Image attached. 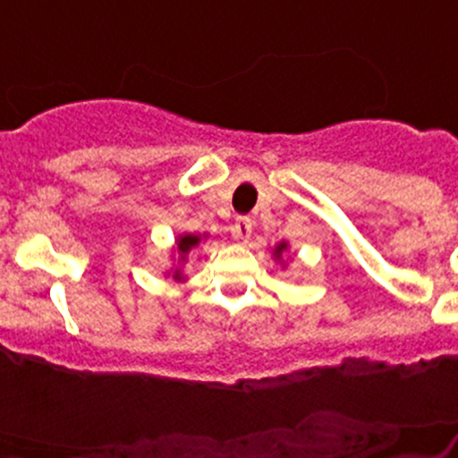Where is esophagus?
I'll list each match as a JSON object with an SVG mask.
<instances>
[{
	"mask_svg": "<svg viewBox=\"0 0 458 458\" xmlns=\"http://www.w3.org/2000/svg\"><path fill=\"white\" fill-rule=\"evenodd\" d=\"M233 230H234V237L250 239V234H252V219H250V217H239L237 221H234Z\"/></svg>",
	"mask_w": 458,
	"mask_h": 458,
	"instance_id": "1",
	"label": "esophagus"
}]
</instances>
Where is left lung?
Returning <instances> with one entry per match:
<instances>
[{
    "label": "left lung",
    "instance_id": "obj_1",
    "mask_svg": "<svg viewBox=\"0 0 458 458\" xmlns=\"http://www.w3.org/2000/svg\"><path fill=\"white\" fill-rule=\"evenodd\" d=\"M284 248H286V245H284V243H280V245H278V248H276V254H280V252H283V250H284Z\"/></svg>",
    "mask_w": 458,
    "mask_h": 458
}]
</instances>
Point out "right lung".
<instances>
[{
    "instance_id": "1",
    "label": "right lung",
    "mask_w": 458,
    "mask_h": 458,
    "mask_svg": "<svg viewBox=\"0 0 458 458\" xmlns=\"http://www.w3.org/2000/svg\"><path fill=\"white\" fill-rule=\"evenodd\" d=\"M199 243V237H193V234H187V237H182L178 241V250L182 254H187L191 248H193V245H198ZM180 274H175V278H178Z\"/></svg>"
}]
</instances>
